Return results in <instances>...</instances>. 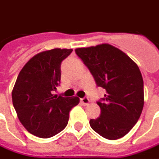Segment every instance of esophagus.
I'll list each match as a JSON object with an SVG mask.
<instances>
[{
	"instance_id": "34e87169",
	"label": "esophagus",
	"mask_w": 159,
	"mask_h": 159,
	"mask_svg": "<svg viewBox=\"0 0 159 159\" xmlns=\"http://www.w3.org/2000/svg\"><path fill=\"white\" fill-rule=\"evenodd\" d=\"M89 102H90L89 99V98H87V97L81 99V103L83 104V105H84V106H88V105L89 104Z\"/></svg>"
}]
</instances>
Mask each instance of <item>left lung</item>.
<instances>
[{
  "instance_id": "obj_1",
  "label": "left lung",
  "mask_w": 159,
  "mask_h": 159,
  "mask_svg": "<svg viewBox=\"0 0 159 159\" xmlns=\"http://www.w3.org/2000/svg\"><path fill=\"white\" fill-rule=\"evenodd\" d=\"M75 52L89 68L97 86L106 89L101 113L89 124L108 140L122 138L140 118L144 106L143 78L139 67L126 53L103 43L79 48Z\"/></svg>"
}]
</instances>
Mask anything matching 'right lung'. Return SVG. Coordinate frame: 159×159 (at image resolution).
<instances>
[{"label": "right lung", "mask_w": 159, "mask_h": 159, "mask_svg": "<svg viewBox=\"0 0 159 159\" xmlns=\"http://www.w3.org/2000/svg\"><path fill=\"white\" fill-rule=\"evenodd\" d=\"M72 49L53 48L33 56L24 66L12 91L13 107L26 130L50 138L67 125L69 112L79 103L76 96L52 94L60 82V65Z\"/></svg>", "instance_id": "1"}]
</instances>
